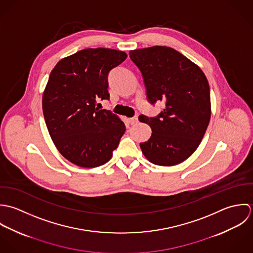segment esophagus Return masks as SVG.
I'll list each match as a JSON object with an SVG mask.
<instances>
[{"label": "esophagus", "instance_id": "obj_1", "mask_svg": "<svg viewBox=\"0 0 253 253\" xmlns=\"http://www.w3.org/2000/svg\"><path fill=\"white\" fill-rule=\"evenodd\" d=\"M129 122H130V124H131V125L136 124V123L138 122V116H134V117L129 118Z\"/></svg>", "mask_w": 253, "mask_h": 253}]
</instances>
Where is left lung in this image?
Returning a JSON list of instances; mask_svg holds the SVG:
<instances>
[{
    "mask_svg": "<svg viewBox=\"0 0 253 253\" xmlns=\"http://www.w3.org/2000/svg\"><path fill=\"white\" fill-rule=\"evenodd\" d=\"M142 72L148 100L165 103L155 117L140 115L152 136L140 147L149 161L173 166L189 158L202 142L211 116L210 90L202 69L179 51L164 46L130 51Z\"/></svg>",
    "mask_w": 253,
    "mask_h": 253,
    "instance_id": "left-lung-1",
    "label": "left lung"
}]
</instances>
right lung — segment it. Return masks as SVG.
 I'll use <instances>...</instances> for the list:
<instances>
[{"mask_svg":"<svg viewBox=\"0 0 253 253\" xmlns=\"http://www.w3.org/2000/svg\"><path fill=\"white\" fill-rule=\"evenodd\" d=\"M126 57L122 51L85 49L60 59L51 70L43 113L57 151L75 165H103L119 145L126 130L123 121L96 103L109 99L108 73Z\"/></svg>","mask_w":253,"mask_h":253,"instance_id":"add662e5","label":"right lung"}]
</instances>
